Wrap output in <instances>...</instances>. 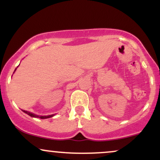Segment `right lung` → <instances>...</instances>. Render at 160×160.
Returning a JSON list of instances; mask_svg holds the SVG:
<instances>
[{"mask_svg": "<svg viewBox=\"0 0 160 160\" xmlns=\"http://www.w3.org/2000/svg\"><path fill=\"white\" fill-rule=\"evenodd\" d=\"M16 68L15 69V71H16ZM22 111L24 112V113H27L28 115L30 116V117H36V118H40V119H47V118H50V117H53V116H54V114L49 115V116H38V115H36V114H34V113H31V112H28V111H23V110H22Z\"/></svg>", "mask_w": 160, "mask_h": 160, "instance_id": "obj_1", "label": "right lung"}]
</instances>
